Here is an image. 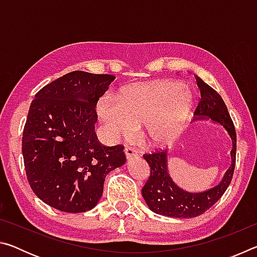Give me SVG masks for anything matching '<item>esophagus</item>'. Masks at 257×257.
Listing matches in <instances>:
<instances>
[{
    "mask_svg": "<svg viewBox=\"0 0 257 257\" xmlns=\"http://www.w3.org/2000/svg\"><path fill=\"white\" fill-rule=\"evenodd\" d=\"M124 154H125V158H127V160H130V159H133V158H136L137 152L135 151L134 149H132V147H125V149H124Z\"/></svg>",
    "mask_w": 257,
    "mask_h": 257,
    "instance_id": "34e87169",
    "label": "esophagus"
}]
</instances>
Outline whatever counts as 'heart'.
I'll use <instances>...</instances> for the list:
<instances>
[{
	"mask_svg": "<svg viewBox=\"0 0 257 257\" xmlns=\"http://www.w3.org/2000/svg\"><path fill=\"white\" fill-rule=\"evenodd\" d=\"M193 106V94L181 82L158 80L123 88L115 101L101 99L97 113L111 137L127 138L142 124V138L158 147L179 134Z\"/></svg>",
	"mask_w": 257,
	"mask_h": 257,
	"instance_id": "1",
	"label": "heart"
}]
</instances>
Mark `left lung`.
Wrapping results in <instances>:
<instances>
[{"label": "left lung", "mask_w": 257, "mask_h": 257, "mask_svg": "<svg viewBox=\"0 0 257 257\" xmlns=\"http://www.w3.org/2000/svg\"><path fill=\"white\" fill-rule=\"evenodd\" d=\"M196 81L198 88L201 89V101L195 110V119H210L227 130L232 141V150L230 152L231 165L224 173L220 184L201 193H190L177 186L170 177L168 170L167 150L145 154L144 159L150 165L151 175L145 186L143 187L142 195L150 210L156 214L182 219L201 215L222 197L232 179L237 149V137L233 122L222 97L197 76Z\"/></svg>", "instance_id": "obj_1"}]
</instances>
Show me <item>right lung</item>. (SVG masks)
I'll return each instance as SVG.
<instances>
[{"label": "right lung", "instance_id": "obj_1", "mask_svg": "<svg viewBox=\"0 0 257 257\" xmlns=\"http://www.w3.org/2000/svg\"><path fill=\"white\" fill-rule=\"evenodd\" d=\"M114 79L69 72L43 87L30 104L23 134L26 175L35 195L56 210H92L107 173L125 162L122 145L103 146L95 134V107Z\"/></svg>", "mask_w": 257, "mask_h": 257}]
</instances>
